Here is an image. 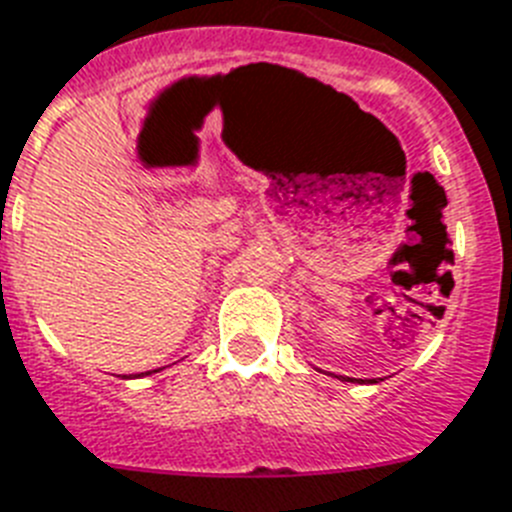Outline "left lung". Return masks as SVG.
<instances>
[{
	"mask_svg": "<svg viewBox=\"0 0 512 512\" xmlns=\"http://www.w3.org/2000/svg\"><path fill=\"white\" fill-rule=\"evenodd\" d=\"M338 380H343V382H367V385H372V382H377V377H375V380H356V377H338Z\"/></svg>",
	"mask_w": 512,
	"mask_h": 512,
	"instance_id": "left-lung-1",
	"label": "left lung"
}]
</instances>
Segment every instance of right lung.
<instances>
[{
	"instance_id": "right-lung-1",
	"label": "right lung",
	"mask_w": 512,
	"mask_h": 512,
	"mask_svg": "<svg viewBox=\"0 0 512 512\" xmlns=\"http://www.w3.org/2000/svg\"><path fill=\"white\" fill-rule=\"evenodd\" d=\"M153 372H158V369H150V372H140V375H135V377H148V375H153Z\"/></svg>"
}]
</instances>
